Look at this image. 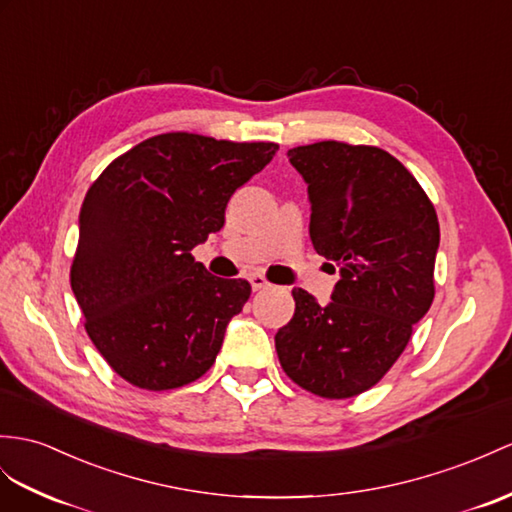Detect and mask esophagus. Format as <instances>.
<instances>
[{
	"label": "esophagus",
	"mask_w": 512,
	"mask_h": 512,
	"mask_svg": "<svg viewBox=\"0 0 512 512\" xmlns=\"http://www.w3.org/2000/svg\"><path fill=\"white\" fill-rule=\"evenodd\" d=\"M249 284H252L254 291H263L269 286V280L265 276H260V273H252V276H249Z\"/></svg>",
	"instance_id": "obj_1"
}]
</instances>
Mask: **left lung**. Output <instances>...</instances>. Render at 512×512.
I'll return each instance as SVG.
<instances>
[{"label": "left lung", "instance_id": "1", "mask_svg": "<svg viewBox=\"0 0 512 512\" xmlns=\"http://www.w3.org/2000/svg\"><path fill=\"white\" fill-rule=\"evenodd\" d=\"M286 156L308 184L310 239L341 280L328 306L293 289L276 352L295 384L343 400L382 380L430 310L439 219L413 173L380 147L321 141Z\"/></svg>", "mask_w": 512, "mask_h": 512}]
</instances>
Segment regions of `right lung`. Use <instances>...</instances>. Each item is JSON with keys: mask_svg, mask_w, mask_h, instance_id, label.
<instances>
[{"mask_svg": "<svg viewBox=\"0 0 512 512\" xmlns=\"http://www.w3.org/2000/svg\"><path fill=\"white\" fill-rule=\"evenodd\" d=\"M276 143L169 132L112 160L86 193L71 289L97 352L147 391L178 389L213 367L252 293L195 263L232 193L263 171Z\"/></svg>", "mask_w": 512, "mask_h": 512, "instance_id": "right-lung-1", "label": "right lung"}]
</instances>
